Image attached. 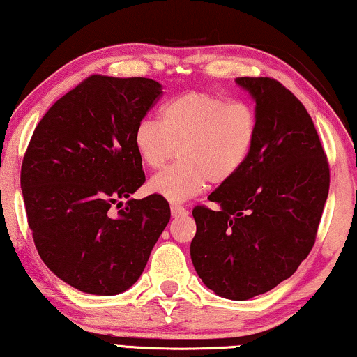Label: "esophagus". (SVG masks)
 Masks as SVG:
<instances>
[{
	"mask_svg": "<svg viewBox=\"0 0 357 357\" xmlns=\"http://www.w3.org/2000/svg\"><path fill=\"white\" fill-rule=\"evenodd\" d=\"M171 214H173V218H184V215H188V209H184L183 206L173 204L171 206Z\"/></svg>",
	"mask_w": 357,
	"mask_h": 357,
	"instance_id": "obj_1",
	"label": "esophagus"
}]
</instances>
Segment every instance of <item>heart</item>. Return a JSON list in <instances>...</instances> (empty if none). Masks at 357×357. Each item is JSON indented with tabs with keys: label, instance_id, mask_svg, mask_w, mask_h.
I'll return each instance as SVG.
<instances>
[{
	"label": "heart",
	"instance_id": "heart-1",
	"mask_svg": "<svg viewBox=\"0 0 357 357\" xmlns=\"http://www.w3.org/2000/svg\"><path fill=\"white\" fill-rule=\"evenodd\" d=\"M257 138V115L247 103H231L209 92L181 93L161 108V120L145 119L133 133L135 150L148 168L179 163L153 176L148 191L181 204L207 183L232 179L249 160Z\"/></svg>",
	"mask_w": 357,
	"mask_h": 357
}]
</instances>
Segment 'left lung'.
<instances>
[{
  "mask_svg": "<svg viewBox=\"0 0 357 357\" xmlns=\"http://www.w3.org/2000/svg\"><path fill=\"white\" fill-rule=\"evenodd\" d=\"M255 102L257 138L243 168L192 209L191 260L202 283L227 300H250L290 278L308 257L329 191L313 120L270 77H238Z\"/></svg>",
  "mask_w": 357,
  "mask_h": 357,
  "instance_id": "left-lung-1",
  "label": "left lung"
}]
</instances>
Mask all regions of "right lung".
<instances>
[{"instance_id": "obj_1", "label": "right lung", "mask_w": 357, "mask_h": 357, "mask_svg": "<svg viewBox=\"0 0 357 357\" xmlns=\"http://www.w3.org/2000/svg\"><path fill=\"white\" fill-rule=\"evenodd\" d=\"M161 93L151 79L90 75L49 108L31 138L21 189L36 249L84 293L112 296L135 285L169 222L165 197H130L145 183L135 128Z\"/></svg>"}]
</instances>
